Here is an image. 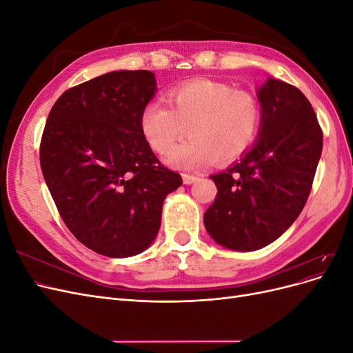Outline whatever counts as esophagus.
Here are the masks:
<instances>
[{
  "label": "esophagus",
  "instance_id": "esophagus-1",
  "mask_svg": "<svg viewBox=\"0 0 353 353\" xmlns=\"http://www.w3.org/2000/svg\"><path fill=\"white\" fill-rule=\"evenodd\" d=\"M199 179V176H196V175H190V174H183V181H184V184L185 185H190V184H193V183H196V181Z\"/></svg>",
  "mask_w": 353,
  "mask_h": 353
}]
</instances>
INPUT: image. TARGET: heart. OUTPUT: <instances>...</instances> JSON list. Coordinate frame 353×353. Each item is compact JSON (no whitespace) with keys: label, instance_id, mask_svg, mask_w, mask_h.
Returning a JSON list of instances; mask_svg holds the SVG:
<instances>
[{"label":"heart","instance_id":"1","mask_svg":"<svg viewBox=\"0 0 353 353\" xmlns=\"http://www.w3.org/2000/svg\"><path fill=\"white\" fill-rule=\"evenodd\" d=\"M163 100L148 103L140 116L141 134L154 152L165 153L189 126L192 137L171 149L166 163L201 169L216 160L230 163L249 150L259 132L262 110L258 99L223 82L196 79L169 91Z\"/></svg>","mask_w":353,"mask_h":353}]
</instances>
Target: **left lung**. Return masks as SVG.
I'll use <instances>...</instances> for the list:
<instances>
[{
    "instance_id": "obj_1",
    "label": "left lung",
    "mask_w": 353,
    "mask_h": 353,
    "mask_svg": "<svg viewBox=\"0 0 353 353\" xmlns=\"http://www.w3.org/2000/svg\"><path fill=\"white\" fill-rule=\"evenodd\" d=\"M256 95L258 138L227 170L210 175L218 193L203 216L209 236L237 252L265 248L297 219L323 152V131L301 90L268 78Z\"/></svg>"
}]
</instances>
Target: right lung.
Masks as SVG:
<instances>
[{"instance_id":"right-lung-1","label":"right lung","mask_w":353,"mask_h":353,"mask_svg":"<svg viewBox=\"0 0 353 353\" xmlns=\"http://www.w3.org/2000/svg\"><path fill=\"white\" fill-rule=\"evenodd\" d=\"M156 91L153 72L104 73L63 92L42 134V175L61 219L108 258L150 248L166 196L183 184L141 134V112Z\"/></svg>"}]
</instances>
